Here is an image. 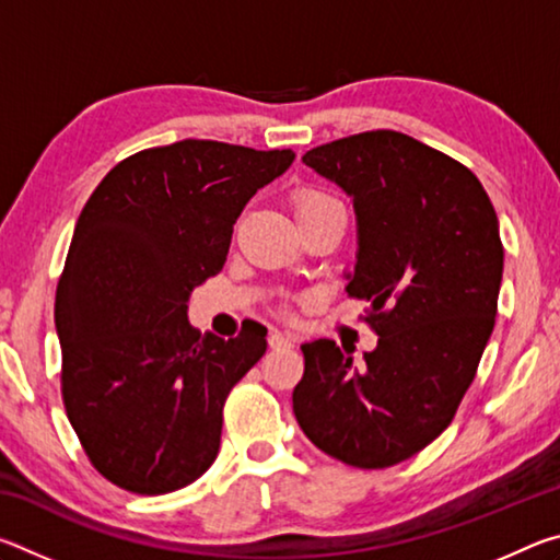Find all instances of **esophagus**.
Listing matches in <instances>:
<instances>
[{"label": "esophagus", "instance_id": "obj_1", "mask_svg": "<svg viewBox=\"0 0 560 560\" xmlns=\"http://www.w3.org/2000/svg\"><path fill=\"white\" fill-rule=\"evenodd\" d=\"M291 346H293V340L289 336L279 334V330H273V334L269 336V348H273V350H287Z\"/></svg>", "mask_w": 560, "mask_h": 560}]
</instances>
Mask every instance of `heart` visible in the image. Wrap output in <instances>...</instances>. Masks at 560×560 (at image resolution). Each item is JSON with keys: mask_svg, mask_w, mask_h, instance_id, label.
Returning <instances> with one entry per match:
<instances>
[{"mask_svg": "<svg viewBox=\"0 0 560 560\" xmlns=\"http://www.w3.org/2000/svg\"><path fill=\"white\" fill-rule=\"evenodd\" d=\"M291 205H293V212H296V220H306V217H314V214L343 207L334 195L326 192V189H320V187H314V185L299 187L291 197Z\"/></svg>", "mask_w": 560, "mask_h": 560, "instance_id": "heart-1", "label": "heart"}]
</instances>
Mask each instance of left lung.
Instances as JSON below:
<instances>
[{
  "mask_svg": "<svg viewBox=\"0 0 560 560\" xmlns=\"http://www.w3.org/2000/svg\"><path fill=\"white\" fill-rule=\"evenodd\" d=\"M303 163L353 197L346 291L371 303L377 348L358 365L334 340L303 343L293 415L320 452L385 469L450 428L477 375L504 271L499 220L469 167L405 132H358Z\"/></svg>",
  "mask_w": 560,
  "mask_h": 560,
  "instance_id": "8db88e82",
  "label": "left lung"
}]
</instances>
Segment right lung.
I'll return each mask as SVG.
<instances>
[{
    "label": "right lung",
    "mask_w": 560,
    "mask_h": 560,
    "mask_svg": "<svg viewBox=\"0 0 560 560\" xmlns=\"http://www.w3.org/2000/svg\"><path fill=\"white\" fill-rule=\"evenodd\" d=\"M293 158L220 140L148 148L81 210L54 306L61 397L110 485L158 497L212 467L224 400L259 363L267 328L202 336L187 303L222 271L244 205Z\"/></svg>",
    "instance_id": "1"
}]
</instances>
